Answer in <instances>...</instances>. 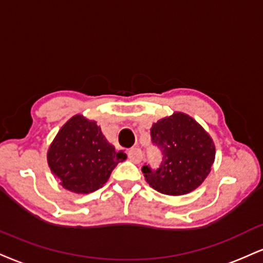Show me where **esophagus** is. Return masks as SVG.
Returning a JSON list of instances; mask_svg holds the SVG:
<instances>
[{
    "mask_svg": "<svg viewBox=\"0 0 263 263\" xmlns=\"http://www.w3.org/2000/svg\"><path fill=\"white\" fill-rule=\"evenodd\" d=\"M128 158L131 162L140 163L142 158H143V154H142V151L140 148H132V149H129L128 152Z\"/></svg>",
    "mask_w": 263,
    "mask_h": 263,
    "instance_id": "1",
    "label": "esophagus"
}]
</instances>
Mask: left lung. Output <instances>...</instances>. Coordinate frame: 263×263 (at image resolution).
Returning <instances> with one entry per match:
<instances>
[{"label": "left lung", "mask_w": 263, "mask_h": 263, "mask_svg": "<svg viewBox=\"0 0 263 263\" xmlns=\"http://www.w3.org/2000/svg\"><path fill=\"white\" fill-rule=\"evenodd\" d=\"M152 143L162 153L157 169L142 167L147 182L164 195L179 196L194 191L211 172L216 148L210 135L189 115L175 112L151 128Z\"/></svg>", "instance_id": "left-lung-1"}]
</instances>
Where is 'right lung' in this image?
Returning <instances> with one entry per match:
<instances>
[{
    "instance_id": "obj_1",
    "label": "right lung",
    "mask_w": 263,
    "mask_h": 263,
    "mask_svg": "<svg viewBox=\"0 0 263 263\" xmlns=\"http://www.w3.org/2000/svg\"><path fill=\"white\" fill-rule=\"evenodd\" d=\"M127 158L116 152L96 121L76 115L63 125L47 152V163L61 185L76 194L103 187L114 167Z\"/></svg>"
}]
</instances>
